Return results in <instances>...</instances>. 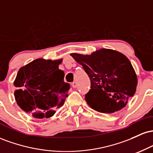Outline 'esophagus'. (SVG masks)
<instances>
[{"label":"esophagus","mask_w":153,"mask_h":153,"mask_svg":"<svg viewBox=\"0 0 153 153\" xmlns=\"http://www.w3.org/2000/svg\"><path fill=\"white\" fill-rule=\"evenodd\" d=\"M72 86H73V88H77V87H78V82H72Z\"/></svg>","instance_id":"34e87169"}]
</instances>
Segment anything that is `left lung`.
I'll return each mask as SVG.
<instances>
[{
    "mask_svg": "<svg viewBox=\"0 0 153 153\" xmlns=\"http://www.w3.org/2000/svg\"><path fill=\"white\" fill-rule=\"evenodd\" d=\"M81 65L91 80L85 94L88 106L101 113H114L134 96L137 77L130 61L118 51L101 49L91 54H71Z\"/></svg>",
    "mask_w": 153,
    "mask_h": 153,
    "instance_id": "left-lung-1",
    "label": "left lung"
}]
</instances>
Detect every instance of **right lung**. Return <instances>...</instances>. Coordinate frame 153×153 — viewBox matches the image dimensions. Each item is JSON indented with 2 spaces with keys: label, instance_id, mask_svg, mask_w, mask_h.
<instances>
[{
  "label": "right lung",
  "instance_id": "right-lung-1",
  "mask_svg": "<svg viewBox=\"0 0 153 153\" xmlns=\"http://www.w3.org/2000/svg\"><path fill=\"white\" fill-rule=\"evenodd\" d=\"M62 59L39 58L22 67L13 85L16 101L26 113L36 119L50 118L64 104L70 85L59 69Z\"/></svg>",
  "mask_w": 153,
  "mask_h": 153
}]
</instances>
